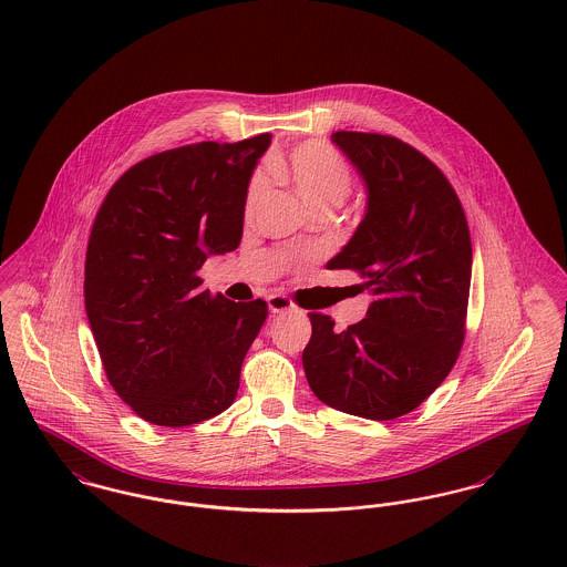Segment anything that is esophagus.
<instances>
[{"instance_id":"esophagus-1","label":"esophagus","mask_w":567,"mask_h":567,"mask_svg":"<svg viewBox=\"0 0 567 567\" xmlns=\"http://www.w3.org/2000/svg\"><path fill=\"white\" fill-rule=\"evenodd\" d=\"M267 303H269V312H274V315H278V312H287V310H293V301H291V298L280 296V293L269 296Z\"/></svg>"}]
</instances>
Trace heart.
<instances>
[{
    "instance_id": "heart-1",
    "label": "heart",
    "mask_w": 567,
    "mask_h": 567,
    "mask_svg": "<svg viewBox=\"0 0 567 567\" xmlns=\"http://www.w3.org/2000/svg\"><path fill=\"white\" fill-rule=\"evenodd\" d=\"M266 171L269 177L291 186L296 195L315 212H332L340 207L353 188V173L347 161L321 141H308L293 147L289 154L274 156L267 163ZM264 188V175H255L246 190V216L255 212Z\"/></svg>"
}]
</instances>
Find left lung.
I'll return each mask as SVG.
<instances>
[{
	"label": "left lung",
	"instance_id": "left-lung-1",
	"mask_svg": "<svg viewBox=\"0 0 567 567\" xmlns=\"http://www.w3.org/2000/svg\"><path fill=\"white\" fill-rule=\"evenodd\" d=\"M332 141L367 182L364 220L328 264L353 269L372 296L367 319L333 330L310 312L301 353L315 396L367 420L406 415L458 360L471 285V235L447 177L396 136L338 131Z\"/></svg>",
	"mask_w": 567,
	"mask_h": 567
}]
</instances>
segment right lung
Masks as SVG:
<instances>
[{"label":"right lung","instance_id":"add662e5","mask_svg":"<svg viewBox=\"0 0 567 567\" xmlns=\"http://www.w3.org/2000/svg\"><path fill=\"white\" fill-rule=\"evenodd\" d=\"M271 134L154 154L106 193L85 255V312L109 383L138 417L190 426L231 406L264 300L203 291L209 255L239 246Z\"/></svg>","mask_w":567,"mask_h":567}]
</instances>
